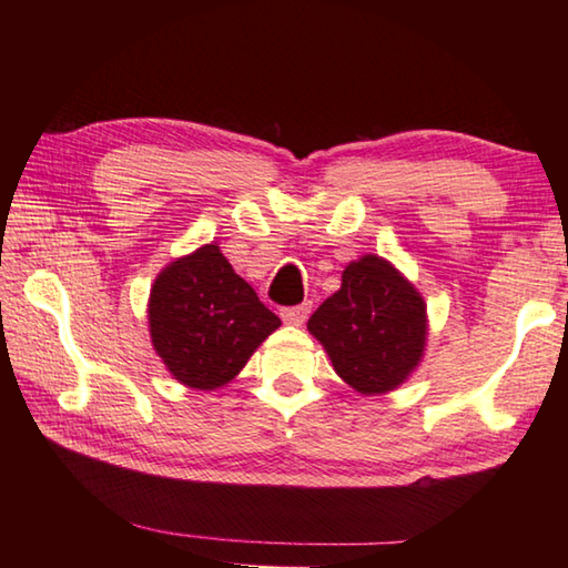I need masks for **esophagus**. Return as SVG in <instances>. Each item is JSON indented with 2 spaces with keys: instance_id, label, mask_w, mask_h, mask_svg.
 I'll return each mask as SVG.
<instances>
[{
  "instance_id": "obj_1",
  "label": "esophagus",
  "mask_w": 568,
  "mask_h": 568,
  "mask_svg": "<svg viewBox=\"0 0 568 568\" xmlns=\"http://www.w3.org/2000/svg\"><path fill=\"white\" fill-rule=\"evenodd\" d=\"M310 315V303H303V305H293V307H283L281 310V317L285 324H295V327H300Z\"/></svg>"
}]
</instances>
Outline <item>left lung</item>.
Wrapping results in <instances>:
<instances>
[{
	"label": "left lung",
	"instance_id": "obj_1",
	"mask_svg": "<svg viewBox=\"0 0 568 568\" xmlns=\"http://www.w3.org/2000/svg\"><path fill=\"white\" fill-rule=\"evenodd\" d=\"M307 329L352 388L366 395L388 393L419 364L427 310L388 261L364 256L346 265L342 287L317 307Z\"/></svg>",
	"mask_w": 568,
	"mask_h": 568
}]
</instances>
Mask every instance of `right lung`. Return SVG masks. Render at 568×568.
Returning a JSON list of instances; mask_svg holds the SVG:
<instances>
[{
    "label": "right lung",
    "mask_w": 568,
    "mask_h": 568,
    "mask_svg": "<svg viewBox=\"0 0 568 568\" xmlns=\"http://www.w3.org/2000/svg\"><path fill=\"white\" fill-rule=\"evenodd\" d=\"M149 324L155 352L175 381L214 390L246 366L281 320L234 273L220 246L207 244L155 277Z\"/></svg>",
    "instance_id": "obj_1"
}]
</instances>
